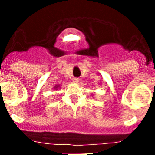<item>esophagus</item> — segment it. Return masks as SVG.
<instances>
[{
	"mask_svg": "<svg viewBox=\"0 0 155 155\" xmlns=\"http://www.w3.org/2000/svg\"><path fill=\"white\" fill-rule=\"evenodd\" d=\"M79 79H78V78H74V79H73V82L74 83H78L79 82Z\"/></svg>",
	"mask_w": 155,
	"mask_h": 155,
	"instance_id": "esophagus-1",
	"label": "esophagus"
}]
</instances>
